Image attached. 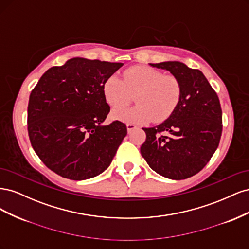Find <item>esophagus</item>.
I'll return each mask as SVG.
<instances>
[{"instance_id":"1","label":"esophagus","mask_w":249,"mask_h":249,"mask_svg":"<svg viewBox=\"0 0 249 249\" xmlns=\"http://www.w3.org/2000/svg\"><path fill=\"white\" fill-rule=\"evenodd\" d=\"M136 124H126V129H127V133H131L132 131H134L135 129H136Z\"/></svg>"}]
</instances>
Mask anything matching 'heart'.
<instances>
[{
	"label": "heart",
	"mask_w": 249,
	"mask_h": 249,
	"mask_svg": "<svg viewBox=\"0 0 249 249\" xmlns=\"http://www.w3.org/2000/svg\"><path fill=\"white\" fill-rule=\"evenodd\" d=\"M104 96L113 107L122 106L136 93L134 102L137 106L113 109L112 117L129 124H146L150 120L162 123L166 120L180 101L182 86L173 76H164L153 67L136 65L124 72V81L112 74L103 86Z\"/></svg>",
	"instance_id": "heart-1"
}]
</instances>
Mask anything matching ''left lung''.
<instances>
[{
	"instance_id": "8db88e82",
	"label": "left lung",
	"mask_w": 249,
	"mask_h": 249,
	"mask_svg": "<svg viewBox=\"0 0 249 249\" xmlns=\"http://www.w3.org/2000/svg\"><path fill=\"white\" fill-rule=\"evenodd\" d=\"M169 71L182 86L175 112L154 127H143L140 153L149 167L171 179L196 175L214 155L222 132V112L216 92L200 71L179 61L148 63Z\"/></svg>"
}]
</instances>
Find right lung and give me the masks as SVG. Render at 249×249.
<instances>
[{"instance_id":"add662e5","label":"right lung","mask_w":249,"mask_h":249,"mask_svg":"<svg viewBox=\"0 0 249 249\" xmlns=\"http://www.w3.org/2000/svg\"><path fill=\"white\" fill-rule=\"evenodd\" d=\"M124 63L71 58L51 67L30 94L28 133L44 165L82 180L106 170L126 135L124 124H103L110 107L103 86Z\"/></svg>"}]
</instances>
